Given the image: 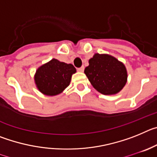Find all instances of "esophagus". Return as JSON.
Returning <instances> with one entry per match:
<instances>
[{
  "label": "esophagus",
  "instance_id": "34e87169",
  "mask_svg": "<svg viewBox=\"0 0 157 157\" xmlns=\"http://www.w3.org/2000/svg\"><path fill=\"white\" fill-rule=\"evenodd\" d=\"M83 71H84V67H79V68H78V71L82 72Z\"/></svg>",
  "mask_w": 157,
  "mask_h": 157
}]
</instances>
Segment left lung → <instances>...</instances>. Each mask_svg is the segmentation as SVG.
Instances as JSON below:
<instances>
[{
  "instance_id": "8db88e82",
  "label": "left lung",
  "mask_w": 157,
  "mask_h": 157,
  "mask_svg": "<svg viewBox=\"0 0 157 157\" xmlns=\"http://www.w3.org/2000/svg\"><path fill=\"white\" fill-rule=\"evenodd\" d=\"M84 73L96 90L105 95L120 93L128 77L124 63L109 54H94Z\"/></svg>"
}]
</instances>
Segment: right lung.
Listing matches in <instances>:
<instances>
[{
	"label": "right lung",
	"instance_id": "obj_1",
	"mask_svg": "<svg viewBox=\"0 0 157 157\" xmlns=\"http://www.w3.org/2000/svg\"><path fill=\"white\" fill-rule=\"evenodd\" d=\"M76 69L71 63H66L52 59L36 70L34 82L37 90L46 96L61 94L71 82Z\"/></svg>",
	"mask_w": 157,
	"mask_h": 157
}]
</instances>
